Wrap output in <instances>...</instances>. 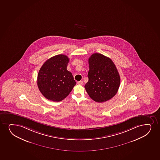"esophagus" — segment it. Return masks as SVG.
<instances>
[{"instance_id": "esophagus-1", "label": "esophagus", "mask_w": 160, "mask_h": 160, "mask_svg": "<svg viewBox=\"0 0 160 160\" xmlns=\"http://www.w3.org/2000/svg\"><path fill=\"white\" fill-rule=\"evenodd\" d=\"M78 84L79 85L82 86V85H83V83L82 81H78Z\"/></svg>"}]
</instances>
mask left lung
<instances>
[{
  "label": "left lung",
  "mask_w": 160,
  "mask_h": 160,
  "mask_svg": "<svg viewBox=\"0 0 160 160\" xmlns=\"http://www.w3.org/2000/svg\"><path fill=\"white\" fill-rule=\"evenodd\" d=\"M88 81L85 88L94 101L102 103L110 100L118 92L120 76L111 59L100 53H93L88 59Z\"/></svg>",
  "instance_id": "1"
}]
</instances>
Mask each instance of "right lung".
Instances as JSON below:
<instances>
[{"label": "right lung", "instance_id": "right-lung-1", "mask_svg": "<svg viewBox=\"0 0 160 160\" xmlns=\"http://www.w3.org/2000/svg\"><path fill=\"white\" fill-rule=\"evenodd\" d=\"M69 58L58 55L48 59L38 75V86L48 100L59 102L69 95L76 82L72 74L67 70Z\"/></svg>", "mask_w": 160, "mask_h": 160}]
</instances>
